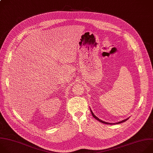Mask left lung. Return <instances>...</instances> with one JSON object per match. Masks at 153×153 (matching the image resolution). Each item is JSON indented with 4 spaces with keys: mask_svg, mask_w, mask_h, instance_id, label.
Segmentation results:
<instances>
[{
    "mask_svg": "<svg viewBox=\"0 0 153 153\" xmlns=\"http://www.w3.org/2000/svg\"><path fill=\"white\" fill-rule=\"evenodd\" d=\"M90 111H91V114H92V116H94V117H95L97 120H98V121H100V123H103V124H111V125H112V124H111V123H106V122H104V121H103V120H101V119H100L99 118H98L94 114V113L92 112V111L91 110V109H90ZM128 118H127V119H125V120H122V121H120V122H119V123H116V124H120V123H124V122H126L127 120H128Z\"/></svg>",
    "mask_w": 153,
    "mask_h": 153,
    "instance_id": "8db88e82",
    "label": "left lung"
}]
</instances>
